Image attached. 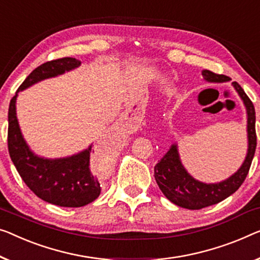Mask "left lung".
Here are the masks:
<instances>
[{
    "instance_id": "1",
    "label": "left lung",
    "mask_w": 260,
    "mask_h": 260,
    "mask_svg": "<svg viewBox=\"0 0 260 260\" xmlns=\"http://www.w3.org/2000/svg\"><path fill=\"white\" fill-rule=\"evenodd\" d=\"M203 78L210 83H224L230 78L224 75H217L209 70L202 71ZM238 92L247 113V147L246 157L237 172L229 179L219 183H203L193 179L182 165L176 143L154 167V177L161 191L174 204L181 208L199 210L209 205L222 202L226 197L232 195L243 184L252 164L255 147H257V135H255V112L252 102L244 92L237 81L232 83Z\"/></svg>"
}]
</instances>
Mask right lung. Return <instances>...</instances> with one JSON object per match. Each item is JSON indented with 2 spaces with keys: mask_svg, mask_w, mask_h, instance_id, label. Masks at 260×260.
Instances as JSON below:
<instances>
[{
  "mask_svg": "<svg viewBox=\"0 0 260 260\" xmlns=\"http://www.w3.org/2000/svg\"><path fill=\"white\" fill-rule=\"evenodd\" d=\"M80 60L71 57L40 65L34 70L18 87L10 100L8 112V149L11 161L22 180L35 195L45 202L67 208L84 207L100 195L102 188L91 172L92 145L72 156L61 158H44L31 152L23 138L16 117V98L19 91L31 85L63 75L65 71L78 68Z\"/></svg>",
  "mask_w": 260,
  "mask_h": 260,
  "instance_id": "right-lung-1",
  "label": "right lung"
}]
</instances>
